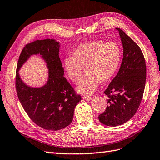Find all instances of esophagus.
<instances>
[{"label": "esophagus", "mask_w": 160, "mask_h": 160, "mask_svg": "<svg viewBox=\"0 0 160 160\" xmlns=\"http://www.w3.org/2000/svg\"><path fill=\"white\" fill-rule=\"evenodd\" d=\"M83 99L85 100H91L92 99V96H83Z\"/></svg>", "instance_id": "34e87169"}]
</instances>
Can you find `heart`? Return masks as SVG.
<instances>
[{"instance_id": "1", "label": "heart", "mask_w": 160, "mask_h": 160, "mask_svg": "<svg viewBox=\"0 0 160 160\" xmlns=\"http://www.w3.org/2000/svg\"><path fill=\"white\" fill-rule=\"evenodd\" d=\"M121 60V49L115 42L93 41L81 44L73 56L63 60L67 76L74 83H78L85 68V75L79 81L77 90L85 95L94 92L98 82L110 80L118 71Z\"/></svg>"}]
</instances>
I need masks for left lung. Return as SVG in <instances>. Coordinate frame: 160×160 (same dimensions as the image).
I'll list each match as a JSON object with an SVG mask.
<instances>
[{
    "mask_svg": "<svg viewBox=\"0 0 160 160\" xmlns=\"http://www.w3.org/2000/svg\"><path fill=\"white\" fill-rule=\"evenodd\" d=\"M116 29L123 44V60L118 73L104 91L108 105L98 116L101 123L112 127L127 122L137 111L145 90L147 71L139 46L122 29Z\"/></svg>",
    "mask_w": 160,
    "mask_h": 160,
    "instance_id": "8db88e82",
    "label": "left lung"
}]
</instances>
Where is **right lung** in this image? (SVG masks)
I'll list each match as a JSON object with an SVG mask.
<instances>
[{
	"mask_svg": "<svg viewBox=\"0 0 160 160\" xmlns=\"http://www.w3.org/2000/svg\"><path fill=\"white\" fill-rule=\"evenodd\" d=\"M59 42L53 39L37 40L26 44L19 55L15 75V88L19 100L30 119L48 130H59L71 124L74 110L81 100L64 77L59 57ZM33 54H40L49 68V79L41 88L26 86L18 71Z\"/></svg>",
	"mask_w": 160,
	"mask_h": 160,
	"instance_id": "obj_1",
	"label": "right lung"
}]
</instances>
